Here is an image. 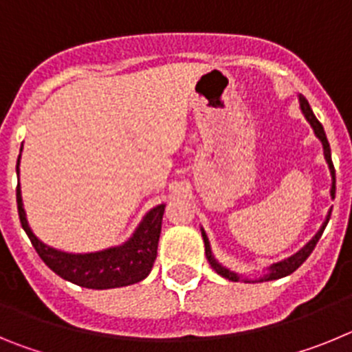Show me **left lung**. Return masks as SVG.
Here are the masks:
<instances>
[{
  "label": "left lung",
  "mask_w": 352,
  "mask_h": 352,
  "mask_svg": "<svg viewBox=\"0 0 352 352\" xmlns=\"http://www.w3.org/2000/svg\"><path fill=\"white\" fill-rule=\"evenodd\" d=\"M298 100H300L301 113H303V116L307 118V121H309L310 126H312L314 133H316V138L319 139V141H321V144H322V153H324L326 164H328L329 174H331V190H329V194H331V199H335V169H333V162H331V149H329V142H328V139H326L324 129H322L321 123L317 121L316 114L312 113V109H310L307 98H305L303 95H298ZM329 214H331V211H328V217H326V220L322 222L321 229L317 231V234L314 236V238L310 239L309 243L305 245L301 250H298L294 256L287 257V259L278 261V263H273L272 266H268V268H266V273H264L263 276H259V278H256V280H250V278H245V276H241V275H238V273L231 272V270L226 268V266H222L219 261L214 259L213 252H211V247H210V239H208L204 229H201V234H203V239H204V250H206V259H208V263L211 264V268L219 273V275H222L223 278H227V280H232V282H238V280H245V282L276 280V278H282V276H287V275H291V273H294L298 268H300L301 264L307 261V257L312 254V250L316 248L317 241H319V238H321L322 232H324L326 223L329 222Z\"/></svg>",
  "instance_id": "obj_1"
}]
</instances>
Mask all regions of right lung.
<instances>
[{"mask_svg":"<svg viewBox=\"0 0 352 352\" xmlns=\"http://www.w3.org/2000/svg\"><path fill=\"white\" fill-rule=\"evenodd\" d=\"M21 151H23V146H21ZM19 162H21V155L17 158V176ZM17 210L23 229L31 239V245L35 247L40 259L47 264L56 275L80 287L114 289L138 284L149 275L157 259L162 217H164L166 204H158L153 210H149L138 229L123 245L105 248L100 252H89V254H68L40 241L28 226L26 211H24L23 197H21V185H17Z\"/></svg>","mask_w":352,"mask_h":352,"instance_id":"1","label":"right lung"}]
</instances>
